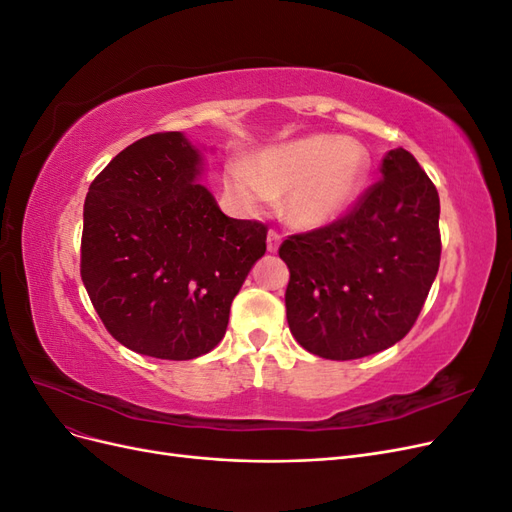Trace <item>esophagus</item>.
I'll list each match as a JSON object with an SVG mask.
<instances>
[{"instance_id":"esophagus-1","label":"esophagus","mask_w":512,"mask_h":512,"mask_svg":"<svg viewBox=\"0 0 512 512\" xmlns=\"http://www.w3.org/2000/svg\"><path fill=\"white\" fill-rule=\"evenodd\" d=\"M280 243H282V235L277 230H269V235H267V250L269 252H277V247H280Z\"/></svg>"}]
</instances>
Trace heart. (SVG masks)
<instances>
[{
  "label": "heart",
  "instance_id": "obj_1",
  "mask_svg": "<svg viewBox=\"0 0 512 512\" xmlns=\"http://www.w3.org/2000/svg\"><path fill=\"white\" fill-rule=\"evenodd\" d=\"M365 173L367 153L359 143L318 134L267 149L254 166L230 164L226 183L247 205L286 194V218L299 228H320L348 211Z\"/></svg>",
  "mask_w": 512,
  "mask_h": 512
}]
</instances>
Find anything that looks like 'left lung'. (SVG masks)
<instances>
[{
	"label": "left lung",
	"mask_w": 512,
	"mask_h": 512,
	"mask_svg": "<svg viewBox=\"0 0 512 512\" xmlns=\"http://www.w3.org/2000/svg\"><path fill=\"white\" fill-rule=\"evenodd\" d=\"M380 170L344 218L280 245L290 333L322 359H361L404 339L438 275L436 185L401 147Z\"/></svg>",
	"instance_id": "1"
}]
</instances>
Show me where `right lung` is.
Here are the masks:
<instances>
[{"label":"right lung","mask_w":512,"mask_h":512,"mask_svg":"<svg viewBox=\"0 0 512 512\" xmlns=\"http://www.w3.org/2000/svg\"><path fill=\"white\" fill-rule=\"evenodd\" d=\"M203 158L181 132L149 134L91 181L81 277L126 348L190 361L222 342L230 305L267 252V226L222 213L196 183Z\"/></svg>","instance_id":"obj_1"}]
</instances>
